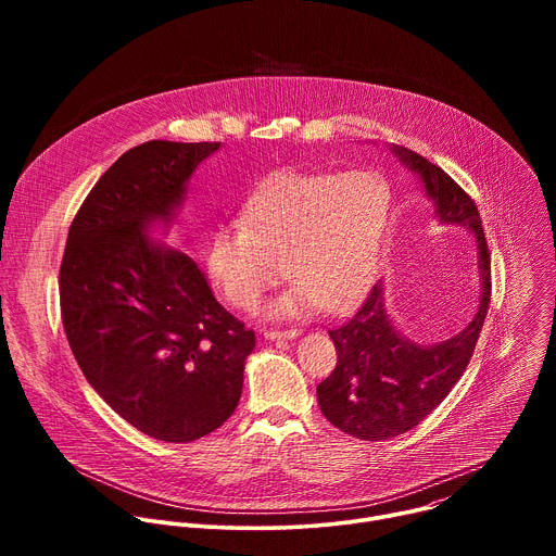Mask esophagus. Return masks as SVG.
Instances as JSON below:
<instances>
[{
  "mask_svg": "<svg viewBox=\"0 0 556 556\" xmlns=\"http://www.w3.org/2000/svg\"><path fill=\"white\" fill-rule=\"evenodd\" d=\"M262 334L270 341H275V339H294L299 334V330H294V328L292 330H262Z\"/></svg>",
  "mask_w": 556,
  "mask_h": 556,
  "instance_id": "obj_1",
  "label": "esophagus"
}]
</instances>
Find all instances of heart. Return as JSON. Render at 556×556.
<instances>
[{
	"mask_svg": "<svg viewBox=\"0 0 556 556\" xmlns=\"http://www.w3.org/2000/svg\"><path fill=\"white\" fill-rule=\"evenodd\" d=\"M391 217V191L374 172H283L240 206L237 224L213 230L206 273L237 309H251L277 283L292 286L270 314L292 316L319 305L339 314L374 281Z\"/></svg>",
	"mask_w": 556,
	"mask_h": 556,
	"instance_id": "obj_1",
	"label": "heart"
}]
</instances>
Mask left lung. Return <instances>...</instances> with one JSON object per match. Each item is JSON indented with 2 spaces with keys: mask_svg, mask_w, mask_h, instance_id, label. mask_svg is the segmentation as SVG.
Listing matches in <instances>:
<instances>
[{
  "mask_svg": "<svg viewBox=\"0 0 556 556\" xmlns=\"http://www.w3.org/2000/svg\"><path fill=\"white\" fill-rule=\"evenodd\" d=\"M393 151L425 182L438 219L475 235L482 290L470 324L435 345H416L395 332L382 303L380 281L350 321L330 330L337 367L316 387V399L337 429L369 442L407 433L446 399L475 352L491 303V253L478 204L420 153L407 147H393Z\"/></svg>",
  "mask_w": 556,
  "mask_h": 556,
  "instance_id": "8db88e82",
  "label": "left lung"
}]
</instances>
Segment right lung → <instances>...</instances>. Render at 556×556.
Returning a JSON list of instances; mask_svg holds the SVG:
<instances>
[{"label": "right lung", "mask_w": 556, "mask_h": 556, "mask_svg": "<svg viewBox=\"0 0 556 556\" xmlns=\"http://www.w3.org/2000/svg\"><path fill=\"white\" fill-rule=\"evenodd\" d=\"M217 149L149 140L125 151L76 211L59 270L78 367L123 420L165 442H193L232 416L255 348L198 264L147 237L151 222L174 219L191 174Z\"/></svg>", "instance_id": "1"}]
</instances>
